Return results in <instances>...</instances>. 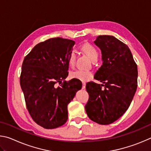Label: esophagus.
I'll list each match as a JSON object with an SVG mask.
<instances>
[{
  "label": "esophagus",
  "mask_w": 151,
  "mask_h": 151,
  "mask_svg": "<svg viewBox=\"0 0 151 151\" xmlns=\"http://www.w3.org/2000/svg\"><path fill=\"white\" fill-rule=\"evenodd\" d=\"M83 89H85L86 88V83H83Z\"/></svg>",
  "instance_id": "obj_1"
}]
</instances>
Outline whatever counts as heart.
I'll return each instance as SVG.
<instances>
[{
    "mask_svg": "<svg viewBox=\"0 0 151 151\" xmlns=\"http://www.w3.org/2000/svg\"><path fill=\"white\" fill-rule=\"evenodd\" d=\"M82 49L85 52L86 55L88 56V57L91 58L93 61L94 59L98 58V52L95 48L93 46L90 44H85L83 46ZM76 60V51L73 50L71 51L69 58H68V65L70 66H73L75 65ZM93 76V73L89 70H85L78 69L73 71L70 73L71 78L77 79L78 81L82 82H87L90 81Z\"/></svg>",
    "mask_w": 151,
    "mask_h": 151,
    "instance_id": "1",
    "label": "heart"
}]
</instances>
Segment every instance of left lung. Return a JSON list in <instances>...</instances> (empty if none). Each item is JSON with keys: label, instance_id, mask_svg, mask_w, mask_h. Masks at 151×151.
<instances>
[{"label": "left lung", "instance_id": "left-lung-1", "mask_svg": "<svg viewBox=\"0 0 151 151\" xmlns=\"http://www.w3.org/2000/svg\"><path fill=\"white\" fill-rule=\"evenodd\" d=\"M94 43L101 50L103 61L94 78L103 84L86 83L89 99L85 110L93 121L109 124L131 103L137 88V66L128 46L113 36L100 35Z\"/></svg>", "mask_w": 151, "mask_h": 151}]
</instances>
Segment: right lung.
<instances>
[{"label":"right lung","mask_w":151,"mask_h":151,"mask_svg":"<svg viewBox=\"0 0 151 151\" xmlns=\"http://www.w3.org/2000/svg\"><path fill=\"white\" fill-rule=\"evenodd\" d=\"M75 44L72 40L52 38L36 45L22 63L20 83L27 109L34 121L45 129L65 123L68 104L82 88L77 79L65 81ZM57 82L61 85L58 88Z\"/></svg>","instance_id":"add662e5"}]
</instances>
